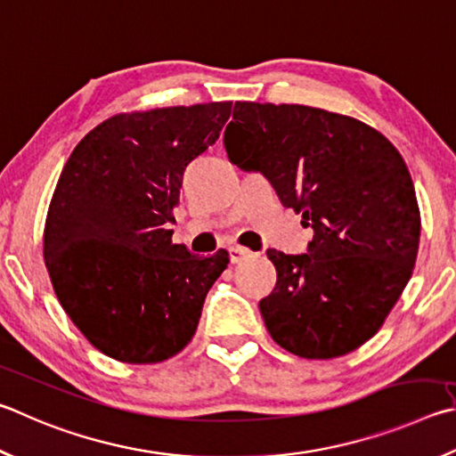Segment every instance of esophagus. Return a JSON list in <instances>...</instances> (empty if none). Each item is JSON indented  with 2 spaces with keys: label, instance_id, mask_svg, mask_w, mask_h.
I'll use <instances>...</instances> for the list:
<instances>
[{
  "label": "esophagus",
  "instance_id": "esophagus-1",
  "mask_svg": "<svg viewBox=\"0 0 456 456\" xmlns=\"http://www.w3.org/2000/svg\"><path fill=\"white\" fill-rule=\"evenodd\" d=\"M253 255V251H249L247 249V247H239V245H233L229 249V259H231V263H241L243 259H247V256H251Z\"/></svg>",
  "mask_w": 456,
  "mask_h": 456
}]
</instances>
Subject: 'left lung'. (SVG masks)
I'll return each mask as SVG.
<instances>
[{"instance_id": "left-lung-1", "label": "left lung", "mask_w": 456, "mask_h": 456, "mask_svg": "<svg viewBox=\"0 0 456 456\" xmlns=\"http://www.w3.org/2000/svg\"><path fill=\"white\" fill-rule=\"evenodd\" d=\"M223 143L313 227L307 253L267 251L277 283L259 309L273 341L303 359L359 349L417 261L420 211L401 153L349 115L289 103L237 102Z\"/></svg>"}]
</instances>
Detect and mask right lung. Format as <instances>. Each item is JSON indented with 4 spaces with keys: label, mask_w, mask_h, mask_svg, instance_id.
Segmentation results:
<instances>
[{
    "label": "right lung",
    "mask_w": 456,
    "mask_h": 456,
    "mask_svg": "<svg viewBox=\"0 0 456 456\" xmlns=\"http://www.w3.org/2000/svg\"><path fill=\"white\" fill-rule=\"evenodd\" d=\"M231 102L119 113L73 149L47 209L44 259L53 291L107 357L151 365L175 357L200 325L229 253L171 243L183 171L209 149Z\"/></svg>",
    "instance_id": "1"
}]
</instances>
